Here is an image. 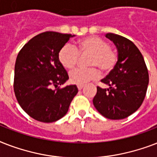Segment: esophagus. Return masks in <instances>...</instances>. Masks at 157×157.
Listing matches in <instances>:
<instances>
[{"label": "esophagus", "instance_id": "esophagus-1", "mask_svg": "<svg viewBox=\"0 0 157 157\" xmlns=\"http://www.w3.org/2000/svg\"><path fill=\"white\" fill-rule=\"evenodd\" d=\"M83 87H84L83 85H78V86H77V88H78L79 90H82V88H83Z\"/></svg>", "mask_w": 157, "mask_h": 157}]
</instances>
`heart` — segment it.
<instances>
[{
  "label": "heart",
  "mask_w": 157,
  "mask_h": 157,
  "mask_svg": "<svg viewBox=\"0 0 157 157\" xmlns=\"http://www.w3.org/2000/svg\"><path fill=\"white\" fill-rule=\"evenodd\" d=\"M80 54L90 55L86 60L89 67H78L70 71L69 78L71 83L84 85L99 76V71L108 74L114 69L118 60L117 53L110 47L109 43L100 37L91 36L79 41L77 48L66 44L59 52V60L67 69L73 68L78 63Z\"/></svg>",
  "instance_id": "obj_1"
}]
</instances>
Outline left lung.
<instances>
[{
	"label": "left lung",
	"instance_id": "1",
	"mask_svg": "<svg viewBox=\"0 0 157 157\" xmlns=\"http://www.w3.org/2000/svg\"><path fill=\"white\" fill-rule=\"evenodd\" d=\"M106 37L117 46L118 60L114 69L101 80L109 88L98 86L93 103L106 118L124 119L136 112L144 102L148 71L141 52L131 40L113 33H107Z\"/></svg>",
	"mask_w": 157,
	"mask_h": 157
}]
</instances>
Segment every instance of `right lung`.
<instances>
[{
    "label": "right lung",
    "instance_id": "1",
    "mask_svg": "<svg viewBox=\"0 0 157 157\" xmlns=\"http://www.w3.org/2000/svg\"><path fill=\"white\" fill-rule=\"evenodd\" d=\"M71 36L56 32L40 33L26 43L17 56L15 97L23 111L38 121L50 123L61 119L78 92L76 85L60 88L69 76L58 55Z\"/></svg>",
    "mask_w": 157,
    "mask_h": 157
}]
</instances>
